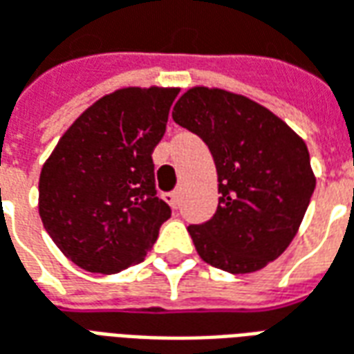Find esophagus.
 <instances>
[{"mask_svg":"<svg viewBox=\"0 0 354 354\" xmlns=\"http://www.w3.org/2000/svg\"><path fill=\"white\" fill-rule=\"evenodd\" d=\"M164 200L167 204L171 205L173 209H177L179 204H181V190H175V192H169V194H164Z\"/></svg>","mask_w":354,"mask_h":354,"instance_id":"esophagus-1","label":"esophagus"}]
</instances>
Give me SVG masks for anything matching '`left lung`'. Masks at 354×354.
<instances>
[{
  "mask_svg": "<svg viewBox=\"0 0 354 354\" xmlns=\"http://www.w3.org/2000/svg\"><path fill=\"white\" fill-rule=\"evenodd\" d=\"M171 116L207 145L217 169V212L189 227L198 255L232 274L274 261L297 234L317 185L305 141L269 109L225 89L192 87Z\"/></svg>",
  "mask_w": 354,
  "mask_h": 354,
  "instance_id": "obj_1",
  "label": "left lung"
}]
</instances>
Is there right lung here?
Wrapping results in <instances>:
<instances>
[{
	"mask_svg": "<svg viewBox=\"0 0 354 354\" xmlns=\"http://www.w3.org/2000/svg\"><path fill=\"white\" fill-rule=\"evenodd\" d=\"M177 87H124L93 102L39 175V217L70 261L114 274L141 263L171 209L156 196L152 152Z\"/></svg>",
	"mask_w": 354,
	"mask_h": 354,
	"instance_id": "1",
	"label": "right lung"
}]
</instances>
